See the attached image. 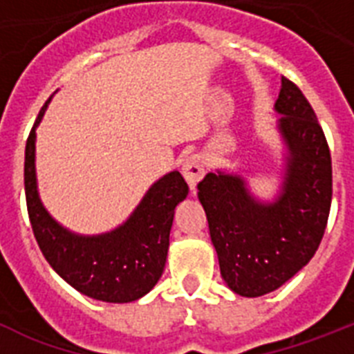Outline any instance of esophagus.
Returning a JSON list of instances; mask_svg holds the SVG:
<instances>
[{
  "label": "esophagus",
  "mask_w": 354,
  "mask_h": 354,
  "mask_svg": "<svg viewBox=\"0 0 354 354\" xmlns=\"http://www.w3.org/2000/svg\"><path fill=\"white\" fill-rule=\"evenodd\" d=\"M183 175H184V179H186V183L189 184V187L195 189L198 180L205 175V165L202 156L198 154L189 156L183 165Z\"/></svg>",
  "instance_id": "1"
}]
</instances>
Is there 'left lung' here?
<instances>
[{
	"label": "left lung",
	"instance_id": "obj_1",
	"mask_svg": "<svg viewBox=\"0 0 354 354\" xmlns=\"http://www.w3.org/2000/svg\"><path fill=\"white\" fill-rule=\"evenodd\" d=\"M274 109L290 150L283 193L261 205L243 179L207 174L198 184L220 271L236 294L257 298L282 287L317 252L331 207V156L323 127L298 84L282 77Z\"/></svg>",
	"mask_w": 354,
	"mask_h": 354
}]
</instances>
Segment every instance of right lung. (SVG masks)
<instances>
[{"label":"right lung","mask_w":354,"mask_h":354,"mask_svg":"<svg viewBox=\"0 0 354 354\" xmlns=\"http://www.w3.org/2000/svg\"><path fill=\"white\" fill-rule=\"evenodd\" d=\"M26 140L24 189L33 236L40 252L65 282L93 299L127 303L142 298L158 283L167 262L175 207L187 195L179 171H171L150 187L126 225L97 237L67 232L42 207L35 183V127Z\"/></svg>","instance_id":"add662e5"}]
</instances>
